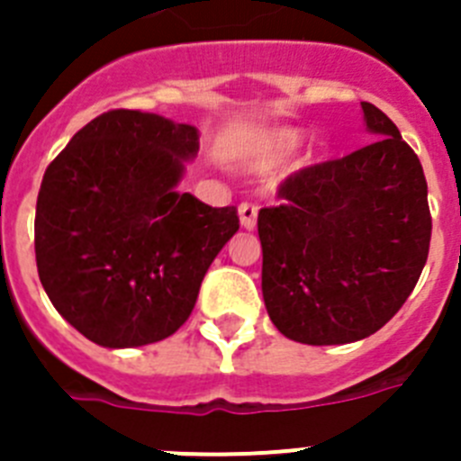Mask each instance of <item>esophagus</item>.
<instances>
[{"mask_svg": "<svg viewBox=\"0 0 461 461\" xmlns=\"http://www.w3.org/2000/svg\"><path fill=\"white\" fill-rule=\"evenodd\" d=\"M240 223H242L244 230H254L256 228V217H258V207L251 205V203H242L238 210Z\"/></svg>", "mask_w": 461, "mask_h": 461, "instance_id": "obj_1", "label": "esophagus"}]
</instances>
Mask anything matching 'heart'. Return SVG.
Listing matches in <instances>:
<instances>
[{"label":"heart","instance_id":"1","mask_svg":"<svg viewBox=\"0 0 461 461\" xmlns=\"http://www.w3.org/2000/svg\"><path fill=\"white\" fill-rule=\"evenodd\" d=\"M309 140V133L297 126H276L267 129L256 136H251L247 142H240L238 148L230 152V164L247 175H266L291 161L304 142ZM330 145L321 142L312 152L307 154L304 164L307 166H323L330 161Z\"/></svg>","mask_w":461,"mask_h":461}]
</instances>
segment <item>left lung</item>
<instances>
[{
    "label": "left lung",
    "instance_id": "8db88e82",
    "mask_svg": "<svg viewBox=\"0 0 461 461\" xmlns=\"http://www.w3.org/2000/svg\"><path fill=\"white\" fill-rule=\"evenodd\" d=\"M360 105L376 140L291 175L279 186L284 205L258 212L266 309L300 344L374 335L406 303L429 254L420 158L383 110Z\"/></svg>",
    "mask_w": 461,
    "mask_h": 461
}]
</instances>
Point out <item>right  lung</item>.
I'll use <instances>...</instances> for the list:
<instances>
[{"mask_svg":"<svg viewBox=\"0 0 461 461\" xmlns=\"http://www.w3.org/2000/svg\"><path fill=\"white\" fill-rule=\"evenodd\" d=\"M198 148L195 126L110 110L48 166L34 221L39 279L94 344L133 348L173 335L238 233L235 207L177 191Z\"/></svg>","mask_w":461,"mask_h":461,"instance_id":"add662e5","label":"right lung"}]
</instances>
